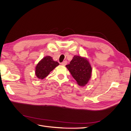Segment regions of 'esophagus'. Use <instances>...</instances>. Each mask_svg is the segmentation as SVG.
Wrapping results in <instances>:
<instances>
[{"label": "esophagus", "mask_w": 131, "mask_h": 131, "mask_svg": "<svg viewBox=\"0 0 131 131\" xmlns=\"http://www.w3.org/2000/svg\"><path fill=\"white\" fill-rule=\"evenodd\" d=\"M67 61H63L62 63H61V64L62 66H66L67 64Z\"/></svg>", "instance_id": "esophagus-1"}]
</instances>
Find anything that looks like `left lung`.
I'll return each instance as SVG.
<instances>
[{"instance_id":"8db88e82","label":"left lung","mask_w":131,"mask_h":131,"mask_svg":"<svg viewBox=\"0 0 131 131\" xmlns=\"http://www.w3.org/2000/svg\"><path fill=\"white\" fill-rule=\"evenodd\" d=\"M80 86L88 84L92 76V67L88 59L80 56H74L70 64L66 66Z\"/></svg>"}]
</instances>
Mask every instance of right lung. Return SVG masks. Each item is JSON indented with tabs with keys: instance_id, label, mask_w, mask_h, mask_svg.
I'll return each mask as SVG.
<instances>
[{
	"instance_id": "obj_1",
	"label": "right lung",
	"mask_w": 131,
	"mask_h": 131,
	"mask_svg": "<svg viewBox=\"0 0 131 131\" xmlns=\"http://www.w3.org/2000/svg\"><path fill=\"white\" fill-rule=\"evenodd\" d=\"M58 65L59 63L54 61L52 57H44L35 67V75L39 79H43Z\"/></svg>"
}]
</instances>
